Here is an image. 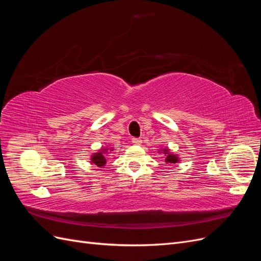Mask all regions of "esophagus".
I'll use <instances>...</instances> for the list:
<instances>
[{
	"mask_svg": "<svg viewBox=\"0 0 261 261\" xmlns=\"http://www.w3.org/2000/svg\"><path fill=\"white\" fill-rule=\"evenodd\" d=\"M132 143L134 145H141V144H143V140H141L140 138H133L132 139Z\"/></svg>",
	"mask_w": 261,
	"mask_h": 261,
	"instance_id": "obj_1",
	"label": "esophagus"
}]
</instances>
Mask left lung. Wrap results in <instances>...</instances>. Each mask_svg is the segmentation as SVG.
I'll return each mask as SVG.
<instances>
[{
    "instance_id": "8db88e82",
    "label": "left lung",
    "mask_w": 261,
    "mask_h": 261,
    "mask_svg": "<svg viewBox=\"0 0 261 261\" xmlns=\"http://www.w3.org/2000/svg\"><path fill=\"white\" fill-rule=\"evenodd\" d=\"M159 152L167 155V156H165V162H167V163L174 164V163H177V162L179 161V158H178V155H176V154H174V153L170 152L169 148H162V149H160V151H159Z\"/></svg>"
}]
</instances>
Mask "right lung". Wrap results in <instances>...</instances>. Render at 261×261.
I'll use <instances>...</instances> for the list:
<instances>
[{"label":"right lung","mask_w":261,"mask_h":261,"mask_svg":"<svg viewBox=\"0 0 261 261\" xmlns=\"http://www.w3.org/2000/svg\"><path fill=\"white\" fill-rule=\"evenodd\" d=\"M108 151H113V148H109V147H106V148H102L100 149L98 152L93 153L90 158L91 160V164H94L97 165L98 168H102L105 167L106 163H107V160H106V154L108 153Z\"/></svg>","instance_id":"add662e5"}]
</instances>
